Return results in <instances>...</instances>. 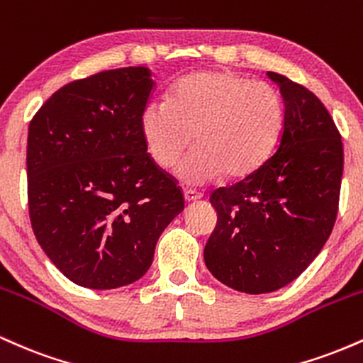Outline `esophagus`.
I'll return each instance as SVG.
<instances>
[{
	"mask_svg": "<svg viewBox=\"0 0 363 363\" xmlns=\"http://www.w3.org/2000/svg\"><path fill=\"white\" fill-rule=\"evenodd\" d=\"M203 194L198 193V191L194 189H184V199L186 203H193V201H198V199H201Z\"/></svg>",
	"mask_w": 363,
	"mask_h": 363,
	"instance_id": "obj_1",
	"label": "esophagus"
}]
</instances>
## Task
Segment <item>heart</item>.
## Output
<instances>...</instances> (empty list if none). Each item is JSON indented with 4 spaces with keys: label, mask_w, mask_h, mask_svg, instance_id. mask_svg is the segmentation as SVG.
Returning a JSON list of instances; mask_svg holds the SVG:
<instances>
[{
    "label": "heart",
    "mask_w": 363,
    "mask_h": 363,
    "mask_svg": "<svg viewBox=\"0 0 363 363\" xmlns=\"http://www.w3.org/2000/svg\"><path fill=\"white\" fill-rule=\"evenodd\" d=\"M285 109L269 83L240 74L203 69L174 83L167 102H150L141 114V135L150 157L162 169L179 165L177 177L203 184L254 172L280 136Z\"/></svg>",
    "instance_id": "b5f03b06"
}]
</instances>
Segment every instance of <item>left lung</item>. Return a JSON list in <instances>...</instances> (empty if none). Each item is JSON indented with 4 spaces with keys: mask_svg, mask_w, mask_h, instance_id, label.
I'll list each match as a JSON object with an SVG mask.
<instances>
[{
    "mask_svg": "<svg viewBox=\"0 0 363 363\" xmlns=\"http://www.w3.org/2000/svg\"><path fill=\"white\" fill-rule=\"evenodd\" d=\"M285 118L277 152L254 172L210 196L216 227L206 268L244 294H269L306 272L338 215L343 145L324 104L306 86L268 72Z\"/></svg>",
    "mask_w": 363,
    "mask_h": 363,
    "instance_id": "1",
    "label": "left lung"
}]
</instances>
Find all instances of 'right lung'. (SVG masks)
I'll return each mask as SVG.
<instances>
[{"label":"right lung","mask_w":363,"mask_h":363,"mask_svg":"<svg viewBox=\"0 0 363 363\" xmlns=\"http://www.w3.org/2000/svg\"><path fill=\"white\" fill-rule=\"evenodd\" d=\"M153 89L145 66L97 73L52 94L28 126L32 228L54 266L85 289L140 280L184 210L141 135Z\"/></svg>","instance_id":"add662e5"}]
</instances>
